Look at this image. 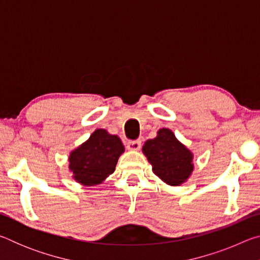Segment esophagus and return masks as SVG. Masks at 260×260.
I'll use <instances>...</instances> for the list:
<instances>
[{"instance_id": "1", "label": "esophagus", "mask_w": 260, "mask_h": 260, "mask_svg": "<svg viewBox=\"0 0 260 260\" xmlns=\"http://www.w3.org/2000/svg\"><path fill=\"white\" fill-rule=\"evenodd\" d=\"M140 148H141V141L140 140L128 141V142H127V149H128V150L136 151V150H140Z\"/></svg>"}]
</instances>
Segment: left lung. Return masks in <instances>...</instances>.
Returning <instances> with one entry per match:
<instances>
[{
  "label": "left lung",
  "mask_w": 260,
  "mask_h": 260,
  "mask_svg": "<svg viewBox=\"0 0 260 260\" xmlns=\"http://www.w3.org/2000/svg\"><path fill=\"white\" fill-rule=\"evenodd\" d=\"M142 151L152 166V172L170 186H180L192 173V152L169 128H160L155 139L146 141Z\"/></svg>",
  "instance_id": "obj_1"
}]
</instances>
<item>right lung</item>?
<instances>
[{"label": "right lung", "mask_w": 260, "mask_h": 260, "mask_svg": "<svg viewBox=\"0 0 260 260\" xmlns=\"http://www.w3.org/2000/svg\"><path fill=\"white\" fill-rule=\"evenodd\" d=\"M124 151V144L117 135L109 134L103 128L96 129L86 142L70 153L69 170L82 186H96L114 172Z\"/></svg>", "instance_id": "right-lung-1"}]
</instances>
